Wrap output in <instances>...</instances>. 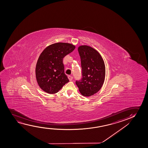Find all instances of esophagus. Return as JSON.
<instances>
[{
  "instance_id": "1",
  "label": "esophagus",
  "mask_w": 148,
  "mask_h": 148,
  "mask_svg": "<svg viewBox=\"0 0 148 148\" xmlns=\"http://www.w3.org/2000/svg\"><path fill=\"white\" fill-rule=\"evenodd\" d=\"M68 79H69V80L70 81H72V79H73V76H68Z\"/></svg>"
}]
</instances>
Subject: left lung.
<instances>
[{
	"instance_id": "8db88e82",
	"label": "left lung",
	"mask_w": 148,
	"mask_h": 148,
	"mask_svg": "<svg viewBox=\"0 0 148 148\" xmlns=\"http://www.w3.org/2000/svg\"><path fill=\"white\" fill-rule=\"evenodd\" d=\"M78 51L81 58L82 78L76 81V84L82 95L90 97L97 93L103 85L105 65L101 55L91 47L80 45Z\"/></svg>"
}]
</instances>
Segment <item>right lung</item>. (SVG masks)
<instances>
[{
  "label": "right lung",
  "instance_id": "right-lung-1",
  "mask_svg": "<svg viewBox=\"0 0 148 148\" xmlns=\"http://www.w3.org/2000/svg\"><path fill=\"white\" fill-rule=\"evenodd\" d=\"M75 49V45L71 43L57 42L49 45L41 53L36 65L35 75L42 90L54 94L69 82L64 72L63 58Z\"/></svg>",
  "mask_w": 148,
  "mask_h": 148
}]
</instances>
